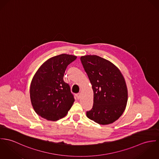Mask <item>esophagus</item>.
Returning a JSON list of instances; mask_svg holds the SVG:
<instances>
[{"mask_svg":"<svg viewBox=\"0 0 159 159\" xmlns=\"http://www.w3.org/2000/svg\"><path fill=\"white\" fill-rule=\"evenodd\" d=\"M76 97H77V98L78 99H79L80 98H81V93H77V94H76Z\"/></svg>","mask_w":159,"mask_h":159,"instance_id":"obj_1","label":"esophagus"}]
</instances>
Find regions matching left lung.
<instances>
[{
    "instance_id": "1",
    "label": "left lung",
    "mask_w": 159,
    "mask_h": 159,
    "mask_svg": "<svg viewBox=\"0 0 159 159\" xmlns=\"http://www.w3.org/2000/svg\"><path fill=\"white\" fill-rule=\"evenodd\" d=\"M80 60L94 93L93 108L87 116L99 124L113 123L127 105V88L123 74L114 64L98 55L82 56Z\"/></svg>"
}]
</instances>
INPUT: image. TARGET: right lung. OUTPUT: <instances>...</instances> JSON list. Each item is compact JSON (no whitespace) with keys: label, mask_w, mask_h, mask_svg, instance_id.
Segmentation results:
<instances>
[{"label":"right lung","mask_w":159,"mask_h":159,"mask_svg":"<svg viewBox=\"0 0 159 159\" xmlns=\"http://www.w3.org/2000/svg\"><path fill=\"white\" fill-rule=\"evenodd\" d=\"M76 58L72 55H58L48 59L36 71L30 84V96L37 115L49 121L66 115L75 100L63 76L68 65Z\"/></svg>","instance_id":"right-lung-1"}]
</instances>
